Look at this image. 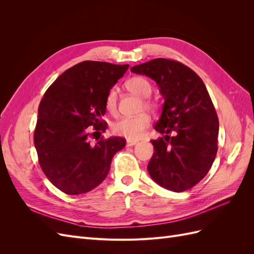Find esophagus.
<instances>
[{
	"instance_id": "1",
	"label": "esophagus",
	"mask_w": 254,
	"mask_h": 254,
	"mask_svg": "<svg viewBox=\"0 0 254 254\" xmlns=\"http://www.w3.org/2000/svg\"><path fill=\"white\" fill-rule=\"evenodd\" d=\"M135 144H137V141L135 140H127V146H133Z\"/></svg>"
}]
</instances>
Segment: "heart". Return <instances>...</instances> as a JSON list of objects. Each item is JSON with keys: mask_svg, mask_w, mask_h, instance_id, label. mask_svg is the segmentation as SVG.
Here are the masks:
<instances>
[{"mask_svg": "<svg viewBox=\"0 0 254 254\" xmlns=\"http://www.w3.org/2000/svg\"><path fill=\"white\" fill-rule=\"evenodd\" d=\"M126 88L131 92V93L137 95L141 98H147L152 91V87L150 82L141 76H134V77L130 78L126 81ZM105 107L107 111L109 113H115L118 109V89L111 88L108 93L106 95L105 99ZM145 108L147 110H155L156 104L153 102L148 101V99H144L142 109ZM150 124V118L149 115L143 112L136 117H127V118H121L118 121H115L111 129L113 133L123 135L127 137L129 140H135L143 134L144 130L147 128Z\"/></svg>", "mask_w": 254, "mask_h": 254, "instance_id": "1", "label": "heart"}]
</instances>
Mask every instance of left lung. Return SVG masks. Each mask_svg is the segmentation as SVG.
<instances>
[{
    "label": "left lung",
    "instance_id": "left-lung-1",
    "mask_svg": "<svg viewBox=\"0 0 254 254\" xmlns=\"http://www.w3.org/2000/svg\"><path fill=\"white\" fill-rule=\"evenodd\" d=\"M131 72L155 80L164 97L155 125L164 135L151 141L155 152L147 165L151 179L177 193L190 190L204 178L217 152L219 123L209 92L193 70L175 60L152 59Z\"/></svg>",
    "mask_w": 254,
    "mask_h": 254
}]
</instances>
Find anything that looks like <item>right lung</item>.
<instances>
[{"instance_id": "right-lung-1", "label": "right lung", "mask_w": 254, "mask_h": 254, "mask_svg": "<svg viewBox=\"0 0 254 254\" xmlns=\"http://www.w3.org/2000/svg\"><path fill=\"white\" fill-rule=\"evenodd\" d=\"M128 64L82 61L61 74L45 92L34 133L39 164L48 179L67 195L90 191L110 171L126 140H104L105 99ZM95 138L96 142H92Z\"/></svg>"}]
</instances>
